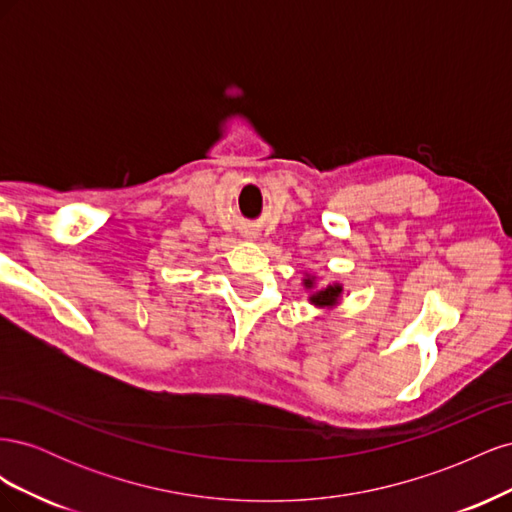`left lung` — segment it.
<instances>
[{
    "label": "left lung",
    "instance_id": "8db88e82",
    "mask_svg": "<svg viewBox=\"0 0 512 512\" xmlns=\"http://www.w3.org/2000/svg\"><path fill=\"white\" fill-rule=\"evenodd\" d=\"M303 288L307 290V301L318 309H333L342 303L344 297V284L331 282L327 286H318L316 275L312 273L303 275Z\"/></svg>",
    "mask_w": 512,
    "mask_h": 512
}]
</instances>
